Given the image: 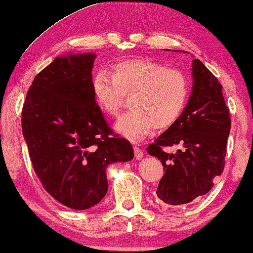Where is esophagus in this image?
<instances>
[{
	"label": "esophagus",
	"instance_id": "34e87169",
	"mask_svg": "<svg viewBox=\"0 0 253 253\" xmlns=\"http://www.w3.org/2000/svg\"><path fill=\"white\" fill-rule=\"evenodd\" d=\"M133 152H134V157H136L137 160H140V159L143 158V150H141L140 147L134 146L133 147Z\"/></svg>",
	"mask_w": 253,
	"mask_h": 253
}]
</instances>
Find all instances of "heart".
<instances>
[{
    "instance_id": "obj_1",
    "label": "heart",
    "mask_w": 253,
    "mask_h": 253,
    "mask_svg": "<svg viewBox=\"0 0 253 253\" xmlns=\"http://www.w3.org/2000/svg\"><path fill=\"white\" fill-rule=\"evenodd\" d=\"M110 69L96 72L92 88L96 103L112 117L119 115L126 95H132V109L117 120V132L137 141L181 119L190 94L189 79L182 71L146 58L115 62Z\"/></svg>"
}]
</instances>
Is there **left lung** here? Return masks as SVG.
Segmentation results:
<instances>
[{
  "label": "left lung",
  "mask_w": 253,
  "mask_h": 253,
  "mask_svg": "<svg viewBox=\"0 0 253 253\" xmlns=\"http://www.w3.org/2000/svg\"><path fill=\"white\" fill-rule=\"evenodd\" d=\"M193 86L181 119L147 147L165 174L157 195L168 205H182L206 195L222 174L231 120L222 85L199 60L192 61ZM178 146L175 154L166 147Z\"/></svg>",
  "instance_id": "1"
}]
</instances>
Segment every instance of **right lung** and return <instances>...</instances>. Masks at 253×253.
Instances as JSON below:
<instances>
[{"label": "right lung", "instance_id": "1", "mask_svg": "<svg viewBox=\"0 0 253 253\" xmlns=\"http://www.w3.org/2000/svg\"><path fill=\"white\" fill-rule=\"evenodd\" d=\"M94 53L56 57L26 94L22 129L34 171L62 205L86 210L108 190L107 166L133 158L107 124L92 88Z\"/></svg>", "mask_w": 253, "mask_h": 253}]
</instances>
